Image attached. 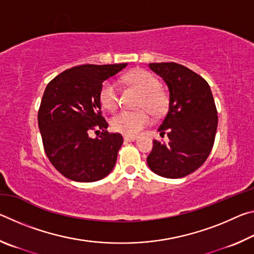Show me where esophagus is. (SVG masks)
<instances>
[{
  "mask_svg": "<svg viewBox=\"0 0 254 254\" xmlns=\"http://www.w3.org/2000/svg\"><path fill=\"white\" fill-rule=\"evenodd\" d=\"M123 139H124V141H135L137 139V136H135V135H124Z\"/></svg>",
  "mask_w": 254,
  "mask_h": 254,
  "instance_id": "esophagus-1",
  "label": "esophagus"
}]
</instances>
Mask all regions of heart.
I'll list each match as a JSON object with an SVG mask.
<instances>
[{"label": "heart", "instance_id": "heart-1", "mask_svg": "<svg viewBox=\"0 0 254 254\" xmlns=\"http://www.w3.org/2000/svg\"><path fill=\"white\" fill-rule=\"evenodd\" d=\"M124 80L141 93L137 107L139 111H121L112 118V127L115 131L127 135H135L151 123V117H162L169 109V93L160 86L156 76L145 69H134L124 76ZM100 102L104 109L113 111L118 106V85L107 79L100 89Z\"/></svg>", "mask_w": 254, "mask_h": 254}]
</instances>
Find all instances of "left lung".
<instances>
[{"mask_svg": "<svg viewBox=\"0 0 254 254\" xmlns=\"http://www.w3.org/2000/svg\"><path fill=\"white\" fill-rule=\"evenodd\" d=\"M150 68L169 87L170 104L159 127L169 142L153 140L149 168L166 178L194 173L212 151L217 128V110L207 81L177 63H152Z\"/></svg>", "mask_w": 254, "mask_h": 254, "instance_id": "obj_1", "label": "left lung"}]
</instances>
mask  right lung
I'll return each mask as SVG.
<instances>
[{
    "instance_id": "1",
    "label": "right lung",
    "mask_w": 254,
    "mask_h": 254,
    "mask_svg": "<svg viewBox=\"0 0 254 254\" xmlns=\"http://www.w3.org/2000/svg\"><path fill=\"white\" fill-rule=\"evenodd\" d=\"M127 64L81 65L49 81L38 111L45 152L66 178L80 183L101 180L114 168L123 143L120 133L107 132L100 89ZM92 131L97 137H90Z\"/></svg>"
}]
</instances>
